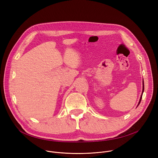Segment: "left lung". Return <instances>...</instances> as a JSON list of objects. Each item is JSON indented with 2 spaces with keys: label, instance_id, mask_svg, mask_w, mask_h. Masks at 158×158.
I'll return each instance as SVG.
<instances>
[{
  "label": "left lung",
  "instance_id": "8db88e82",
  "mask_svg": "<svg viewBox=\"0 0 158 158\" xmlns=\"http://www.w3.org/2000/svg\"><path fill=\"white\" fill-rule=\"evenodd\" d=\"M143 92H142V94H141V98H140V99H139V103H138V106H139V104H140V102H141V99H142V96H143V92H144V81H143Z\"/></svg>",
  "mask_w": 158,
  "mask_h": 158
}]
</instances>
